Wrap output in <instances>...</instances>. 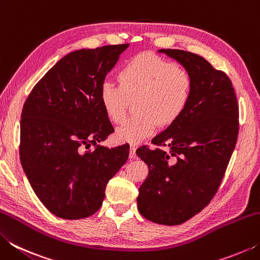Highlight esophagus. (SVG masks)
I'll list each match as a JSON object with an SVG mask.
<instances>
[{
  "label": "esophagus",
  "instance_id": "esophagus-1",
  "mask_svg": "<svg viewBox=\"0 0 260 260\" xmlns=\"http://www.w3.org/2000/svg\"><path fill=\"white\" fill-rule=\"evenodd\" d=\"M129 158H131V159H135V158H136V147L135 146H131Z\"/></svg>",
  "mask_w": 260,
  "mask_h": 260
}]
</instances>
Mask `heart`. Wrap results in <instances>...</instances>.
Here are the masks:
<instances>
[{
    "label": "heart",
    "mask_w": 260,
    "mask_h": 260,
    "mask_svg": "<svg viewBox=\"0 0 260 260\" xmlns=\"http://www.w3.org/2000/svg\"><path fill=\"white\" fill-rule=\"evenodd\" d=\"M119 82L120 86L103 82L100 101L109 119L119 124L129 102L135 100L136 116L116 132L121 142L140 143L155 133L158 124H173L187 109L192 94V78L186 69L150 54L133 57L120 71Z\"/></svg>",
    "instance_id": "b5f03b06"
}]
</instances>
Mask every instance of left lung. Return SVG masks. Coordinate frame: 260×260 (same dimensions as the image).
I'll return each mask as SVG.
<instances>
[{
	"label": "left lung",
	"mask_w": 260,
	"mask_h": 260,
	"mask_svg": "<svg viewBox=\"0 0 260 260\" xmlns=\"http://www.w3.org/2000/svg\"><path fill=\"white\" fill-rule=\"evenodd\" d=\"M159 52L190 73L192 94L180 118L152 139L157 148L136 150L149 169L138 206L150 221L174 226L201 212L217 193L239 135V103L227 74L202 56L179 49Z\"/></svg>",
	"instance_id": "8db88e82"
}]
</instances>
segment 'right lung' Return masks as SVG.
<instances>
[{"label": "right lung", "mask_w": 260, "mask_h": 260, "mask_svg": "<svg viewBox=\"0 0 260 260\" xmlns=\"http://www.w3.org/2000/svg\"><path fill=\"white\" fill-rule=\"evenodd\" d=\"M127 47L70 52L25 101L21 166L35 195L56 217L73 220L98 212L109 180L128 159L127 144L98 146L114 132L101 104V86Z\"/></svg>", "instance_id": "1"}]
</instances>
